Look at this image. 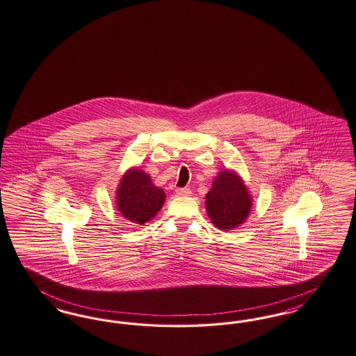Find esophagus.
Returning a JSON list of instances; mask_svg holds the SVG:
<instances>
[{
  "mask_svg": "<svg viewBox=\"0 0 356 356\" xmlns=\"http://www.w3.org/2000/svg\"><path fill=\"white\" fill-rule=\"evenodd\" d=\"M176 193H177L179 196H191V195H192V191L188 189V188H177V189H176Z\"/></svg>",
  "mask_w": 356,
  "mask_h": 356,
  "instance_id": "esophagus-1",
  "label": "esophagus"
}]
</instances>
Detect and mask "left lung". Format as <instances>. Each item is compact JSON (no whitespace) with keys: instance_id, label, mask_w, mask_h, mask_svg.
Wrapping results in <instances>:
<instances>
[{"instance_id":"8db88e82","label":"left lung","mask_w":356,"mask_h":356,"mask_svg":"<svg viewBox=\"0 0 356 356\" xmlns=\"http://www.w3.org/2000/svg\"><path fill=\"white\" fill-rule=\"evenodd\" d=\"M205 207L214 227L230 230L245 222L252 209V196L236 172L221 171L205 196Z\"/></svg>"}]
</instances>
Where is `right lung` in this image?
Listing matches in <instances>:
<instances>
[{
  "instance_id": "right-lung-1",
  "label": "right lung",
  "mask_w": 356,
  "mask_h": 356,
  "mask_svg": "<svg viewBox=\"0 0 356 356\" xmlns=\"http://www.w3.org/2000/svg\"><path fill=\"white\" fill-rule=\"evenodd\" d=\"M165 193L152 183L151 176L138 168L128 170L116 191V205L123 217L143 225L156 216Z\"/></svg>"
}]
</instances>
